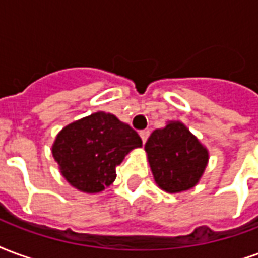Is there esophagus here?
Masks as SVG:
<instances>
[{
  "mask_svg": "<svg viewBox=\"0 0 258 258\" xmlns=\"http://www.w3.org/2000/svg\"><path fill=\"white\" fill-rule=\"evenodd\" d=\"M139 135H140V137H142L143 143H146L147 142L148 136H150V131H146V129H144V131H140V133H139Z\"/></svg>",
  "mask_w": 258,
  "mask_h": 258,
  "instance_id": "esophagus-1",
  "label": "esophagus"
}]
</instances>
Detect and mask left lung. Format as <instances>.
Instances as JSON below:
<instances>
[{
    "mask_svg": "<svg viewBox=\"0 0 258 258\" xmlns=\"http://www.w3.org/2000/svg\"><path fill=\"white\" fill-rule=\"evenodd\" d=\"M144 148L155 181L168 192L192 188L208 163L206 148L181 122L152 132Z\"/></svg>",
    "mask_w": 258,
    "mask_h": 258,
    "instance_id": "8db88e82",
    "label": "left lung"
}]
</instances>
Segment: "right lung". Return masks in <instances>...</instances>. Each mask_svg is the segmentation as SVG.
<instances>
[{
  "label": "right lung",
  "mask_w": 258,
  "mask_h": 258,
  "mask_svg": "<svg viewBox=\"0 0 258 258\" xmlns=\"http://www.w3.org/2000/svg\"><path fill=\"white\" fill-rule=\"evenodd\" d=\"M136 147L142 139L135 129L112 114L95 112L60 132L52 154L73 187L93 194L112 184L116 166Z\"/></svg>",
  "instance_id": "1"
}]
</instances>
